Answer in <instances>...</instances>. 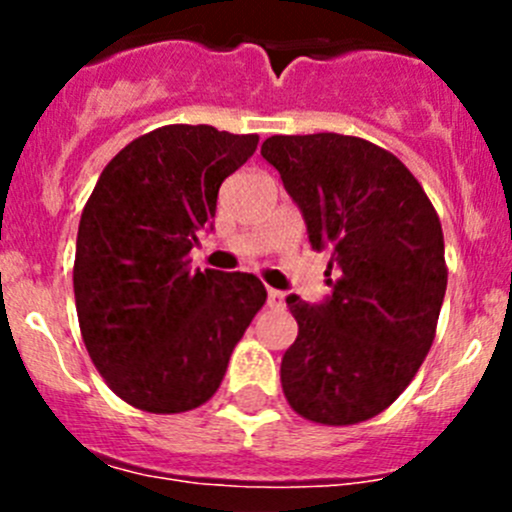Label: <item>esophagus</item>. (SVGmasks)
<instances>
[{"mask_svg": "<svg viewBox=\"0 0 512 512\" xmlns=\"http://www.w3.org/2000/svg\"><path fill=\"white\" fill-rule=\"evenodd\" d=\"M282 302H285V294L280 289H267V304L270 307H282Z\"/></svg>", "mask_w": 512, "mask_h": 512, "instance_id": "esophagus-1", "label": "esophagus"}]
</instances>
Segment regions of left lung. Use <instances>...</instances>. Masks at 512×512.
I'll use <instances>...</instances> for the list:
<instances>
[{
    "instance_id": "obj_1",
    "label": "left lung",
    "mask_w": 512,
    "mask_h": 512,
    "mask_svg": "<svg viewBox=\"0 0 512 512\" xmlns=\"http://www.w3.org/2000/svg\"><path fill=\"white\" fill-rule=\"evenodd\" d=\"M262 158L280 170L314 250H332V297H287L299 332L282 356V391L324 426L374 418L404 394L436 337L448 282L441 220L411 170L364 138L272 136Z\"/></svg>"
}]
</instances>
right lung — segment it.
Instances as JSON below:
<instances>
[{
  "instance_id": "obj_1",
  "label": "right lung",
  "mask_w": 512,
  "mask_h": 512,
  "mask_svg": "<svg viewBox=\"0 0 512 512\" xmlns=\"http://www.w3.org/2000/svg\"><path fill=\"white\" fill-rule=\"evenodd\" d=\"M260 136L173 126L138 136L103 168L81 213L74 297L108 389L148 414L213 399L267 289L247 272L190 270L218 190Z\"/></svg>"
}]
</instances>
